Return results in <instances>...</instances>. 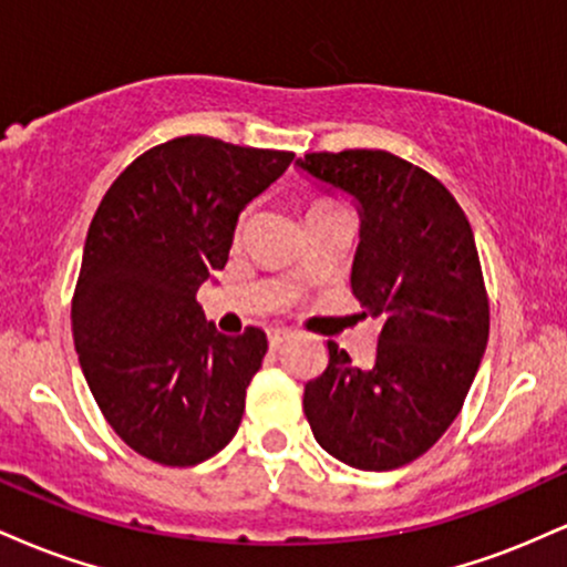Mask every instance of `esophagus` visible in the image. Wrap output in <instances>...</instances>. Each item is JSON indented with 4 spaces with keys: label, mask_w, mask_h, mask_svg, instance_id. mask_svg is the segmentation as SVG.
<instances>
[{
    "label": "esophagus",
    "mask_w": 567,
    "mask_h": 567,
    "mask_svg": "<svg viewBox=\"0 0 567 567\" xmlns=\"http://www.w3.org/2000/svg\"><path fill=\"white\" fill-rule=\"evenodd\" d=\"M266 336H269V347L277 349L279 343H282L285 338L290 336V330L288 328H269V330H266Z\"/></svg>",
    "instance_id": "obj_1"
}]
</instances>
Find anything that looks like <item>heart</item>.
I'll use <instances>...</instances> for the list:
<instances>
[{
	"instance_id": "1",
	"label": "heart",
	"mask_w": 567,
	"mask_h": 567,
	"mask_svg": "<svg viewBox=\"0 0 567 567\" xmlns=\"http://www.w3.org/2000/svg\"><path fill=\"white\" fill-rule=\"evenodd\" d=\"M336 202H330V199H315L309 205V213H315V210H322V207H333Z\"/></svg>"
}]
</instances>
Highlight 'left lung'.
<instances>
[{
	"instance_id": "8db88e82",
	"label": "left lung",
	"mask_w": 567,
	"mask_h": 567,
	"mask_svg": "<svg viewBox=\"0 0 567 567\" xmlns=\"http://www.w3.org/2000/svg\"><path fill=\"white\" fill-rule=\"evenodd\" d=\"M298 167L360 205L351 292L362 317L381 320L370 368L328 341V368L303 389L306 421L343 464L396 470L453 424L485 354L491 309L472 226L434 175L381 148L306 154Z\"/></svg>"
}]
</instances>
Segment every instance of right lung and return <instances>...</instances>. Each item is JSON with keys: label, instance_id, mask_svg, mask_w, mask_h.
Wrapping results in <instances>:
<instances>
[{"label": "right lung", "instance_id": "right-lung-1", "mask_svg": "<svg viewBox=\"0 0 567 567\" xmlns=\"http://www.w3.org/2000/svg\"><path fill=\"white\" fill-rule=\"evenodd\" d=\"M296 154L184 135L133 159L97 205L71 333L97 408L143 458L194 466L229 445L266 333H218L197 290L229 261L239 213Z\"/></svg>", "mask_w": 567, "mask_h": 567}]
</instances>
